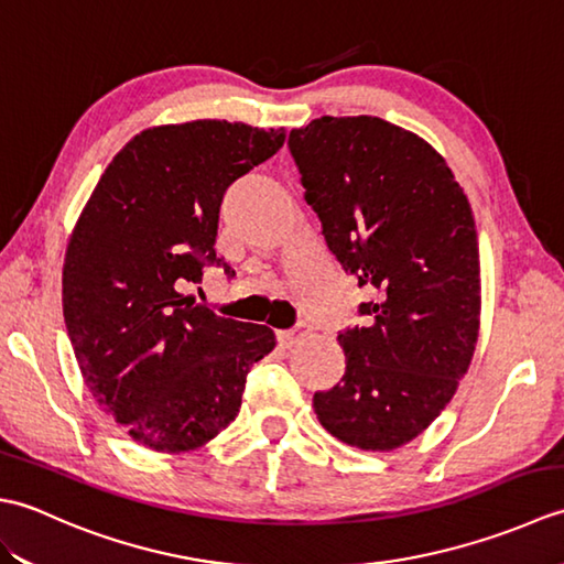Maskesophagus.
Returning a JSON list of instances; mask_svg holds the SVG:
<instances>
[{
	"instance_id": "34e87169",
	"label": "esophagus",
	"mask_w": 564,
	"mask_h": 564,
	"mask_svg": "<svg viewBox=\"0 0 564 564\" xmlns=\"http://www.w3.org/2000/svg\"><path fill=\"white\" fill-rule=\"evenodd\" d=\"M307 334H310V327L305 325V322H301V325H295L293 329L279 332V341L285 346V349H291L293 344H297L303 337H307Z\"/></svg>"
}]
</instances>
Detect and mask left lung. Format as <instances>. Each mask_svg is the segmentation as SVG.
<instances>
[{"label":"left lung","mask_w":564,"mask_h":564,"mask_svg":"<svg viewBox=\"0 0 564 564\" xmlns=\"http://www.w3.org/2000/svg\"><path fill=\"white\" fill-rule=\"evenodd\" d=\"M327 249L376 297L339 332L341 382L315 392L319 424L361 451L422 434L458 390L480 332V251L446 160L376 116H322L289 135Z\"/></svg>","instance_id":"obj_1"}]
</instances>
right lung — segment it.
Listing matches in <instances>:
<instances>
[{
	"mask_svg": "<svg viewBox=\"0 0 564 564\" xmlns=\"http://www.w3.org/2000/svg\"><path fill=\"white\" fill-rule=\"evenodd\" d=\"M283 128L194 121L142 130L106 166L69 237L63 313L82 376L142 446L194 451L235 422L273 332L178 293L215 254L232 182L281 150Z\"/></svg>",
	"mask_w": 564,
	"mask_h": 564,
	"instance_id": "right-lung-1",
	"label": "right lung"
}]
</instances>
